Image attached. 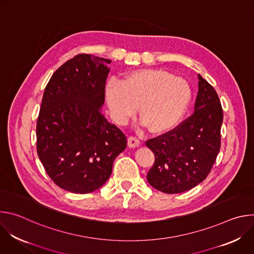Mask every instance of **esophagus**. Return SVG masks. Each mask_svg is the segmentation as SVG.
I'll use <instances>...</instances> for the list:
<instances>
[{
    "instance_id": "1",
    "label": "esophagus",
    "mask_w": 254,
    "mask_h": 254,
    "mask_svg": "<svg viewBox=\"0 0 254 254\" xmlns=\"http://www.w3.org/2000/svg\"><path fill=\"white\" fill-rule=\"evenodd\" d=\"M140 144V141L138 138L134 137V136H129L127 138V146L129 148H137Z\"/></svg>"
}]
</instances>
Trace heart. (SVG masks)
Here are the masks:
<instances>
[{
  "instance_id": "heart-1",
  "label": "heart",
  "mask_w": 254,
  "mask_h": 254,
  "mask_svg": "<svg viewBox=\"0 0 254 254\" xmlns=\"http://www.w3.org/2000/svg\"><path fill=\"white\" fill-rule=\"evenodd\" d=\"M105 98L115 121L125 125L138 105L141 121L156 133L174 128L186 114L192 98L187 80L160 69H139L127 73L122 82L111 79Z\"/></svg>"
}]
</instances>
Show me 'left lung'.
<instances>
[{"label": "left lung", "mask_w": 254, "mask_h": 254, "mask_svg": "<svg viewBox=\"0 0 254 254\" xmlns=\"http://www.w3.org/2000/svg\"><path fill=\"white\" fill-rule=\"evenodd\" d=\"M198 94L194 114L173 130L149 139L155 164L147 180L155 189L178 194L206 179L221 144L223 111L212 85L198 74Z\"/></svg>", "instance_id": "1"}]
</instances>
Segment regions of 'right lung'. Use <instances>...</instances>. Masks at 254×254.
<instances>
[{
  "mask_svg": "<svg viewBox=\"0 0 254 254\" xmlns=\"http://www.w3.org/2000/svg\"><path fill=\"white\" fill-rule=\"evenodd\" d=\"M112 61L78 54L50 78L37 120L38 157L53 182L76 194L101 188L127 137L102 113Z\"/></svg>",
  "mask_w": 254,
  "mask_h": 254,
  "instance_id": "right-lung-1",
  "label": "right lung"
}]
</instances>
